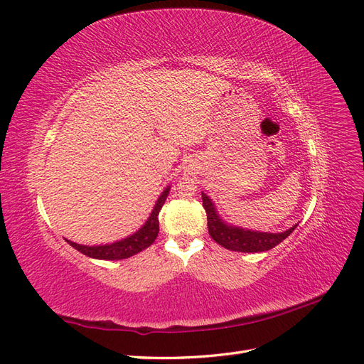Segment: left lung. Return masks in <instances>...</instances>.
Instances as JSON below:
<instances>
[{
	"instance_id": "8db88e82",
	"label": "left lung",
	"mask_w": 364,
	"mask_h": 364,
	"mask_svg": "<svg viewBox=\"0 0 364 364\" xmlns=\"http://www.w3.org/2000/svg\"><path fill=\"white\" fill-rule=\"evenodd\" d=\"M202 200L203 208L208 217V232L211 238L220 246H223L228 250L235 252H266L278 246L281 241L287 238L293 230L297 228V225L291 226L290 229L284 230V232H259V230L245 229L235 225H230L218 215L217 208L213 202V199L202 191Z\"/></svg>"
}]
</instances>
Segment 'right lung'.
I'll use <instances>...</instances> for the list:
<instances>
[{
  "mask_svg": "<svg viewBox=\"0 0 364 364\" xmlns=\"http://www.w3.org/2000/svg\"><path fill=\"white\" fill-rule=\"evenodd\" d=\"M170 193V185L165 188L161 196L158 197V200L153 206L151 213L149 215V218L146 220V223L142 225L136 232H134L132 235L119 240V241H114L111 245H98V246H85V245H79L74 243V241L67 240L70 246H73L75 250L82 252L83 255L90 257V258H95V259H124V258H130L136 255L138 252L147 249L150 245H153V241L156 240L158 234H159V211L162 205L167 200V196Z\"/></svg>",
  "mask_w": 364,
  "mask_h": 364,
  "instance_id": "right-lung-1",
  "label": "right lung"
}]
</instances>
